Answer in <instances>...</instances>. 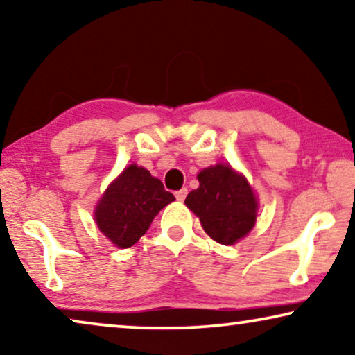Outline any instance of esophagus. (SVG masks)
<instances>
[{
	"instance_id": "34e87169",
	"label": "esophagus",
	"mask_w": 355,
	"mask_h": 355,
	"mask_svg": "<svg viewBox=\"0 0 355 355\" xmlns=\"http://www.w3.org/2000/svg\"><path fill=\"white\" fill-rule=\"evenodd\" d=\"M174 196H176V198L179 202H182L184 198H186V196H187V189L184 187V189H181V191H178V192H174Z\"/></svg>"
}]
</instances>
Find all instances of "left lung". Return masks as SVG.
I'll use <instances>...</instances> for the list:
<instances>
[{
  "instance_id": "obj_1",
  "label": "left lung",
  "mask_w": 355,
  "mask_h": 355,
  "mask_svg": "<svg viewBox=\"0 0 355 355\" xmlns=\"http://www.w3.org/2000/svg\"><path fill=\"white\" fill-rule=\"evenodd\" d=\"M200 186L189 192L186 205L200 218L202 227L213 241L231 245L249 234L255 225L254 191L227 164L207 168L197 176Z\"/></svg>"
}]
</instances>
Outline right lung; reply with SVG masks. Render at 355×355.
Masks as SVG:
<instances>
[{"label":"right lung","instance_id":"1","mask_svg":"<svg viewBox=\"0 0 355 355\" xmlns=\"http://www.w3.org/2000/svg\"><path fill=\"white\" fill-rule=\"evenodd\" d=\"M174 200L163 182L145 168L130 164L108 187L95 210L100 231L114 245H134L148 231L153 218Z\"/></svg>","mask_w":355,"mask_h":355}]
</instances>
